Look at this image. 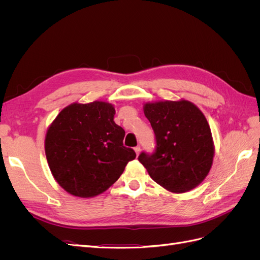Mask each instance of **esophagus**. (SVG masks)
Instances as JSON below:
<instances>
[{"mask_svg": "<svg viewBox=\"0 0 260 260\" xmlns=\"http://www.w3.org/2000/svg\"><path fill=\"white\" fill-rule=\"evenodd\" d=\"M135 151H136L137 155H139L140 152H141V147H140V146H136V147H135Z\"/></svg>", "mask_w": 260, "mask_h": 260, "instance_id": "1", "label": "esophagus"}]
</instances>
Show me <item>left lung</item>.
<instances>
[{"instance_id": "left-lung-1", "label": "left lung", "mask_w": 260, "mask_h": 260, "mask_svg": "<svg viewBox=\"0 0 260 260\" xmlns=\"http://www.w3.org/2000/svg\"><path fill=\"white\" fill-rule=\"evenodd\" d=\"M144 115L155 133L153 154L139 161L166 190L184 193L203 182L211 168L215 147L205 116L185 100L144 104Z\"/></svg>"}]
</instances>
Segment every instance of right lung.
<instances>
[{"mask_svg":"<svg viewBox=\"0 0 260 260\" xmlns=\"http://www.w3.org/2000/svg\"><path fill=\"white\" fill-rule=\"evenodd\" d=\"M114 116V106L106 102L74 103L49 127L44 142L49 167L72 195L86 199L103 193L136 158V152L123 146L124 130Z\"/></svg>","mask_w":260,"mask_h":260,"instance_id":"right-lung-1","label":"right lung"}]
</instances>
